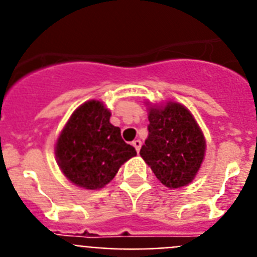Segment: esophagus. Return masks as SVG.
I'll list each match as a JSON object with an SVG mask.
<instances>
[{"mask_svg": "<svg viewBox=\"0 0 257 257\" xmlns=\"http://www.w3.org/2000/svg\"><path fill=\"white\" fill-rule=\"evenodd\" d=\"M133 145H134V147H135L136 152H138V153H139V152H140V148H142V142H140L139 139H138V140H134V142H133Z\"/></svg>", "mask_w": 257, "mask_h": 257, "instance_id": "esophagus-1", "label": "esophagus"}]
</instances>
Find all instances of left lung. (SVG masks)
<instances>
[{
  "label": "left lung",
  "mask_w": 257,
  "mask_h": 257,
  "mask_svg": "<svg viewBox=\"0 0 257 257\" xmlns=\"http://www.w3.org/2000/svg\"><path fill=\"white\" fill-rule=\"evenodd\" d=\"M148 106V138L140 156L156 178L170 189L187 187L201 169L206 139L194 115L178 101Z\"/></svg>",
  "instance_id": "obj_1"
}]
</instances>
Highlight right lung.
I'll use <instances>...</instances> for the list:
<instances>
[{
    "label": "right lung",
    "instance_id": "right-lung-1",
    "mask_svg": "<svg viewBox=\"0 0 257 257\" xmlns=\"http://www.w3.org/2000/svg\"><path fill=\"white\" fill-rule=\"evenodd\" d=\"M110 110L100 100H88L72 113L55 144L59 169L72 184L87 190L104 188L119 167L136 156L110 123Z\"/></svg>",
    "mask_w": 257,
    "mask_h": 257
}]
</instances>
